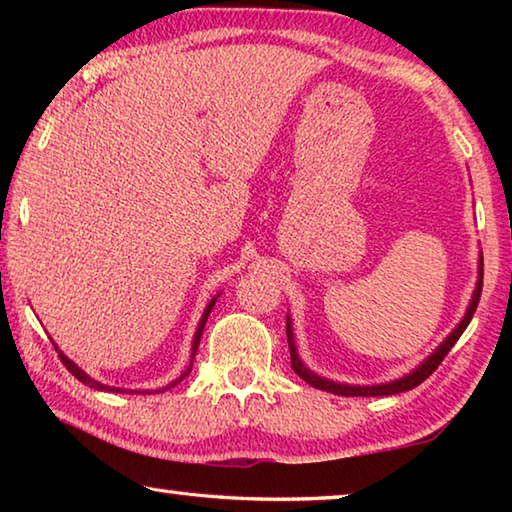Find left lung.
Returning a JSON list of instances; mask_svg holds the SVG:
<instances>
[{
	"label": "left lung",
	"instance_id": "left-lung-1",
	"mask_svg": "<svg viewBox=\"0 0 512 512\" xmlns=\"http://www.w3.org/2000/svg\"><path fill=\"white\" fill-rule=\"evenodd\" d=\"M481 289H483V255L479 257V280H476V289L472 293V300H470V307H467L465 316L461 323L456 325V329L452 334L447 336V339L438 345L436 352H431L427 359H424L418 368L409 375H404L395 381H388V384H375V386H350V384H339V381H332V379H325V377H318L316 372H311L305 363L300 361L298 357V350H296V341H293V327H291V318L287 316V339H289V350H291V368L293 372L300 379H305L307 384H311L314 388H320V391H327V393H334V395H343V397H381V395H395V393H404V391H411V388L420 386L424 379H427L433 370H436L443 359L447 357V352L454 348V343L461 339V334L465 332V327L470 325V320L476 311V305H479V298H481Z\"/></svg>",
	"mask_w": 512,
	"mask_h": 512
}]
</instances>
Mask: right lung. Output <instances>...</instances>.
<instances>
[{
  "mask_svg": "<svg viewBox=\"0 0 512 512\" xmlns=\"http://www.w3.org/2000/svg\"><path fill=\"white\" fill-rule=\"evenodd\" d=\"M219 298V296H216ZM216 298H212L210 300V305L205 307V311H203V318H201V323H198V327H196V334H194V343H192V359H189V366L185 368V372L183 375H180L176 381H171V384H167L164 388H158V391L155 393H162V391H167V388H173L178 384V381H183L189 372H192V366H194V357H196V350H198V343H201V336H203V327H205V323H207V316H210V311H212V307H214V302H216ZM56 345V343H54ZM56 350H58V345H56ZM58 357H60V361L65 363V368L72 372V375L79 379V381H83L85 386H90V388H94V391H108V393H121V388H115V386H108V384H101V381H97V379H92L88 372H83L79 366H76V363L72 361V359H67L63 352L58 350ZM131 393H146V391H131Z\"/></svg>",
  "mask_w": 512,
  "mask_h": 512,
  "instance_id": "add662e5",
  "label": "right lung"
}]
</instances>
